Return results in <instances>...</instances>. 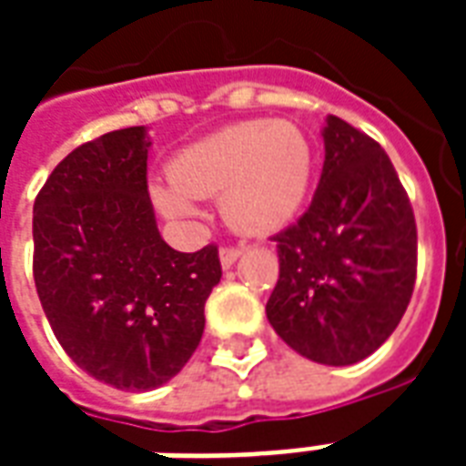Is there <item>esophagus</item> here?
Instances as JSON below:
<instances>
[{"instance_id": "1", "label": "esophagus", "mask_w": 466, "mask_h": 466, "mask_svg": "<svg viewBox=\"0 0 466 466\" xmlns=\"http://www.w3.org/2000/svg\"><path fill=\"white\" fill-rule=\"evenodd\" d=\"M241 256V248L237 247H222L219 248V263H222V268H232L234 261Z\"/></svg>"}]
</instances>
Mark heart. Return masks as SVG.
<instances>
[{
	"label": "heart",
	"mask_w": 466,
	"mask_h": 466,
	"mask_svg": "<svg viewBox=\"0 0 466 466\" xmlns=\"http://www.w3.org/2000/svg\"><path fill=\"white\" fill-rule=\"evenodd\" d=\"M171 186L152 196L167 218H193L196 200L222 193L229 225L270 232L288 225L309 193L311 147L288 120H244L208 135L176 155Z\"/></svg>",
	"instance_id": "heart-1"
}]
</instances>
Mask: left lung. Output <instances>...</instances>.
<instances>
[{"label": "left lung", "mask_w": 466, "mask_h": 466, "mask_svg": "<svg viewBox=\"0 0 466 466\" xmlns=\"http://www.w3.org/2000/svg\"><path fill=\"white\" fill-rule=\"evenodd\" d=\"M324 168L302 218L273 237L280 278L266 314L280 339L321 365L375 353L416 283V219L390 157L329 116Z\"/></svg>", "instance_id": "obj_1"}]
</instances>
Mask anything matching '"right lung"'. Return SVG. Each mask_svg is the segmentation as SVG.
Segmentation results:
<instances>
[{
  "instance_id": "add662e5",
  "label": "right lung",
  "mask_w": 466,
  "mask_h": 466,
  "mask_svg": "<svg viewBox=\"0 0 466 466\" xmlns=\"http://www.w3.org/2000/svg\"><path fill=\"white\" fill-rule=\"evenodd\" d=\"M147 130L86 142L33 205V280L72 360L116 390L167 384L196 353L218 247L181 254L161 239L147 193Z\"/></svg>"
}]
</instances>
